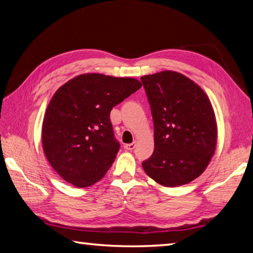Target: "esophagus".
<instances>
[{"instance_id": "34e87169", "label": "esophagus", "mask_w": 253, "mask_h": 253, "mask_svg": "<svg viewBox=\"0 0 253 253\" xmlns=\"http://www.w3.org/2000/svg\"><path fill=\"white\" fill-rule=\"evenodd\" d=\"M135 147H136V142H131V144H126L125 146H124V148H125L126 150L131 151L132 149H135Z\"/></svg>"}]
</instances>
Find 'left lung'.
Here are the masks:
<instances>
[{"label":"left lung","instance_id":"1","mask_svg":"<svg viewBox=\"0 0 253 253\" xmlns=\"http://www.w3.org/2000/svg\"><path fill=\"white\" fill-rule=\"evenodd\" d=\"M154 121L155 149L142 168L156 182L177 187L198 178L217 145V122L208 96L180 73L140 77Z\"/></svg>","mask_w":253,"mask_h":253}]
</instances>
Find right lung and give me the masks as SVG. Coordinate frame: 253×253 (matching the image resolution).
I'll list each match as a JSON object with an SVG mask.
<instances>
[{
    "instance_id": "obj_1",
    "label": "right lung",
    "mask_w": 253,
    "mask_h": 253,
    "mask_svg": "<svg viewBox=\"0 0 253 253\" xmlns=\"http://www.w3.org/2000/svg\"><path fill=\"white\" fill-rule=\"evenodd\" d=\"M140 87L131 77L87 73L55 91L44 115L42 144L64 180L85 188L105 176L119 150L111 111Z\"/></svg>"
}]
</instances>
